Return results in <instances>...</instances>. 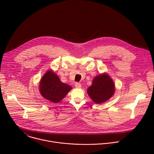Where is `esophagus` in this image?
<instances>
[{
  "instance_id": "obj_1",
  "label": "esophagus",
  "mask_w": 154,
  "mask_h": 154,
  "mask_svg": "<svg viewBox=\"0 0 154 154\" xmlns=\"http://www.w3.org/2000/svg\"><path fill=\"white\" fill-rule=\"evenodd\" d=\"M75 87L76 88H80L82 87V85L80 83L77 82V83H75Z\"/></svg>"
}]
</instances>
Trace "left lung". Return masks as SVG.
<instances>
[{"mask_svg":"<svg viewBox=\"0 0 154 154\" xmlns=\"http://www.w3.org/2000/svg\"><path fill=\"white\" fill-rule=\"evenodd\" d=\"M115 91L113 80L108 74H102L94 78L87 93L93 102L101 103L110 99Z\"/></svg>","mask_w":154,"mask_h":154,"instance_id":"left-lung-1","label":"left lung"}]
</instances>
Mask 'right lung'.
Segmentation results:
<instances>
[{
	"instance_id": "right-lung-1",
	"label": "right lung",
	"mask_w": 154,
	"mask_h": 154,
	"mask_svg": "<svg viewBox=\"0 0 154 154\" xmlns=\"http://www.w3.org/2000/svg\"><path fill=\"white\" fill-rule=\"evenodd\" d=\"M72 88L61 82L59 77L52 71H47L39 83V92L46 99L58 103L61 100Z\"/></svg>"
}]
</instances>
